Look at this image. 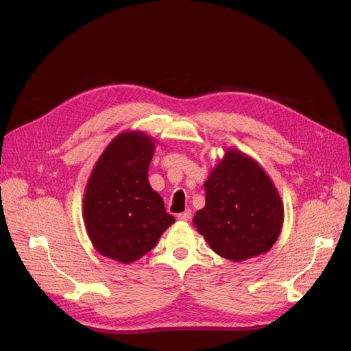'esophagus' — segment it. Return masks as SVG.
Wrapping results in <instances>:
<instances>
[{
  "mask_svg": "<svg viewBox=\"0 0 351 351\" xmlns=\"http://www.w3.org/2000/svg\"><path fill=\"white\" fill-rule=\"evenodd\" d=\"M177 218L180 221H190V218H192V209H186L182 214H178Z\"/></svg>",
  "mask_w": 351,
  "mask_h": 351,
  "instance_id": "34e87169",
  "label": "esophagus"
}]
</instances>
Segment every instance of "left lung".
Segmentation results:
<instances>
[{"instance_id": "8db88e82", "label": "left lung", "mask_w": 351, "mask_h": 351, "mask_svg": "<svg viewBox=\"0 0 351 351\" xmlns=\"http://www.w3.org/2000/svg\"><path fill=\"white\" fill-rule=\"evenodd\" d=\"M284 205L267 171L230 147L205 182V208L193 224L221 258L241 262L267 253L277 241Z\"/></svg>"}]
</instances>
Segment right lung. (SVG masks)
<instances>
[{"label":"right lung","mask_w":351,"mask_h":351,"mask_svg":"<svg viewBox=\"0 0 351 351\" xmlns=\"http://www.w3.org/2000/svg\"><path fill=\"white\" fill-rule=\"evenodd\" d=\"M156 141L143 132H123L95 164L83 196L88 236L102 256L141 259L176 221L147 182Z\"/></svg>","instance_id":"1"}]
</instances>
